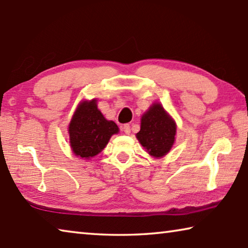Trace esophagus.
Wrapping results in <instances>:
<instances>
[{
	"instance_id": "34e87169",
	"label": "esophagus",
	"mask_w": 248,
	"mask_h": 248,
	"mask_svg": "<svg viewBox=\"0 0 248 248\" xmlns=\"http://www.w3.org/2000/svg\"><path fill=\"white\" fill-rule=\"evenodd\" d=\"M121 130L125 133V134H129L130 133V125L129 124H124L123 127H121Z\"/></svg>"
}]
</instances>
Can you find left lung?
<instances>
[{"mask_svg":"<svg viewBox=\"0 0 248 248\" xmlns=\"http://www.w3.org/2000/svg\"><path fill=\"white\" fill-rule=\"evenodd\" d=\"M176 123L162 104L153 103L141 117L138 141L154 158H161L170 152L175 143Z\"/></svg>","mask_w":248,"mask_h":248,"instance_id":"left-lung-1","label":"left lung"}]
</instances>
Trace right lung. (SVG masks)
<instances>
[{"mask_svg":"<svg viewBox=\"0 0 248 248\" xmlns=\"http://www.w3.org/2000/svg\"><path fill=\"white\" fill-rule=\"evenodd\" d=\"M70 146L75 156L91 159L106 148L110 138L119 132L112 120L105 118L97 108V99L82 100L69 124Z\"/></svg>","mask_w":248,"mask_h":248,"instance_id":"1","label":"right lung"}]
</instances>
